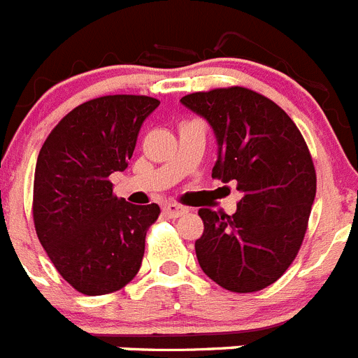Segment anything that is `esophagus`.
Masks as SVG:
<instances>
[{
    "label": "esophagus",
    "mask_w": 358,
    "mask_h": 358,
    "mask_svg": "<svg viewBox=\"0 0 358 358\" xmlns=\"http://www.w3.org/2000/svg\"><path fill=\"white\" fill-rule=\"evenodd\" d=\"M164 212H166V215H169V217H180V215L187 214L189 208L183 207V205H178V203H166V205H164Z\"/></svg>",
    "instance_id": "1"
}]
</instances>
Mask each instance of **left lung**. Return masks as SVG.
I'll list each match as a JSON object with an SVG mask.
<instances>
[{
    "label": "left lung",
    "instance_id": "1",
    "mask_svg": "<svg viewBox=\"0 0 358 358\" xmlns=\"http://www.w3.org/2000/svg\"><path fill=\"white\" fill-rule=\"evenodd\" d=\"M180 101L214 130L212 178L235 180L243 192L231 215L199 208V266L227 291L266 289L298 255L315 198L303 135L276 103L244 87L194 92Z\"/></svg>",
    "mask_w": 358,
    "mask_h": 358
}]
</instances>
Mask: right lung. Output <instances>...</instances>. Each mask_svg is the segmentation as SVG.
Wrapping results in <instances>:
<instances>
[{"instance_id":"obj_1","label":"right lung","mask_w":358,"mask_h":358,"mask_svg":"<svg viewBox=\"0 0 358 358\" xmlns=\"http://www.w3.org/2000/svg\"><path fill=\"white\" fill-rule=\"evenodd\" d=\"M160 105L148 96H101L73 108L38 151L34 182L37 237L57 271L78 292L124 287L141 269L157 203L112 194L108 176L124 171L144 119Z\"/></svg>"}]
</instances>
